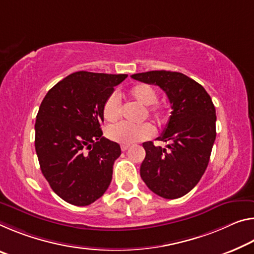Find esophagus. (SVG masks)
<instances>
[{
	"mask_svg": "<svg viewBox=\"0 0 254 254\" xmlns=\"http://www.w3.org/2000/svg\"><path fill=\"white\" fill-rule=\"evenodd\" d=\"M128 148H130V146H128V144H122V146H121V150L127 151Z\"/></svg>",
	"mask_w": 254,
	"mask_h": 254,
	"instance_id": "obj_1",
	"label": "esophagus"
}]
</instances>
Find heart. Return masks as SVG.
Returning a JSON list of instances; mask_svg holds the SVG:
<instances>
[{"label":"heart","mask_w":254,"mask_h":254,"mask_svg":"<svg viewBox=\"0 0 254 254\" xmlns=\"http://www.w3.org/2000/svg\"><path fill=\"white\" fill-rule=\"evenodd\" d=\"M127 95L131 99L141 104L146 107V113L156 120L162 121L165 116V110L159 104H156L157 91L148 83H136L127 90ZM121 105L116 95H111L106 98L103 105V116L107 122H116L121 118ZM106 134L113 141L131 144L138 141L146 140L154 134V127L149 123H143L140 126H132L128 123H119L107 128Z\"/></svg>","instance_id":"b5f03b06"}]
</instances>
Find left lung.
I'll use <instances>...</instances> for the list:
<instances>
[{
	"label": "left lung",
	"mask_w": 254,
	"mask_h": 254,
	"mask_svg": "<svg viewBox=\"0 0 254 254\" xmlns=\"http://www.w3.org/2000/svg\"><path fill=\"white\" fill-rule=\"evenodd\" d=\"M131 78L159 86L166 92L172 115L158 140L167 148L143 142L146 158L140 166L143 182L157 195L178 199L202 178L216 139V110L206 89L180 72L149 71Z\"/></svg>",
	"instance_id": "left-lung-1"
}]
</instances>
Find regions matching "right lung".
Here are the masks:
<instances>
[{
	"mask_svg": "<svg viewBox=\"0 0 254 254\" xmlns=\"http://www.w3.org/2000/svg\"><path fill=\"white\" fill-rule=\"evenodd\" d=\"M127 76L74 72L48 90L40 104L36 154L52 190L66 202L88 206L110 187L121 148L103 136V105Z\"/></svg>",
	"mask_w": 254,
	"mask_h": 254,
	"instance_id": "obj_1",
	"label": "right lung"
}]
</instances>
